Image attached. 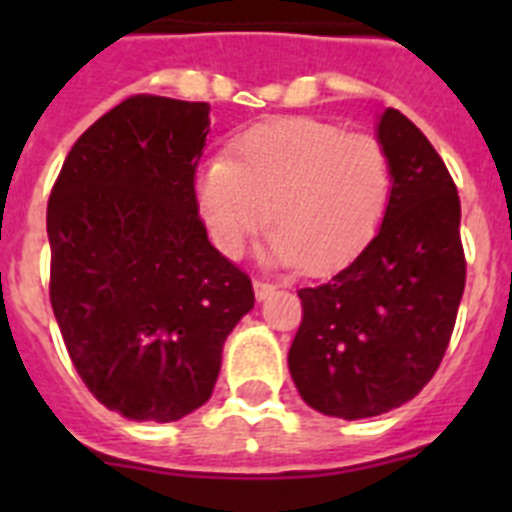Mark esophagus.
<instances>
[{"label": "esophagus", "mask_w": 512, "mask_h": 512, "mask_svg": "<svg viewBox=\"0 0 512 512\" xmlns=\"http://www.w3.org/2000/svg\"><path fill=\"white\" fill-rule=\"evenodd\" d=\"M274 284H269V282H264V279H256V282H253V295H256V300H266V297L269 295H274Z\"/></svg>", "instance_id": "esophagus-1"}]
</instances>
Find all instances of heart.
Wrapping results in <instances>:
<instances>
[{"mask_svg": "<svg viewBox=\"0 0 512 512\" xmlns=\"http://www.w3.org/2000/svg\"><path fill=\"white\" fill-rule=\"evenodd\" d=\"M390 189V158L377 138L312 117L256 125L235 140L228 161L197 174L202 220L225 256H241L269 217L261 259L310 271L354 259L377 230Z\"/></svg>", "mask_w": 512, "mask_h": 512, "instance_id": "1", "label": "heart"}]
</instances>
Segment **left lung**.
<instances>
[{
  "mask_svg": "<svg viewBox=\"0 0 512 512\" xmlns=\"http://www.w3.org/2000/svg\"><path fill=\"white\" fill-rule=\"evenodd\" d=\"M377 140L392 169L382 225L328 282L297 292L302 323L287 356L302 400L343 420L390 413L431 382L467 279L459 194L436 148L392 107Z\"/></svg>",
  "mask_w": 512,
  "mask_h": 512,
  "instance_id": "1",
  "label": "left lung"
}]
</instances>
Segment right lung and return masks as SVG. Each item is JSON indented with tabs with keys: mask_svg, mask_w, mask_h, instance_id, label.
<instances>
[{
	"mask_svg": "<svg viewBox=\"0 0 512 512\" xmlns=\"http://www.w3.org/2000/svg\"><path fill=\"white\" fill-rule=\"evenodd\" d=\"M210 104L130 97L74 143L48 200L51 305L94 397L128 420L202 408L251 279L207 238L194 169Z\"/></svg>",
	"mask_w": 512,
	"mask_h": 512,
	"instance_id": "add662e5",
	"label": "right lung"
}]
</instances>
